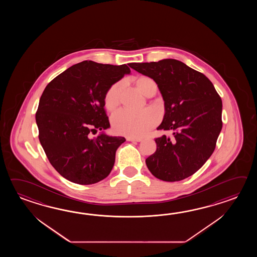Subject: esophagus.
I'll return each mask as SVG.
<instances>
[{
  "label": "esophagus",
  "mask_w": 257,
  "mask_h": 257,
  "mask_svg": "<svg viewBox=\"0 0 257 257\" xmlns=\"http://www.w3.org/2000/svg\"><path fill=\"white\" fill-rule=\"evenodd\" d=\"M126 141L127 142H142L141 138H133V137H126Z\"/></svg>",
  "instance_id": "34e87169"
}]
</instances>
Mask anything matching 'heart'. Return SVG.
<instances>
[{"mask_svg":"<svg viewBox=\"0 0 257 257\" xmlns=\"http://www.w3.org/2000/svg\"><path fill=\"white\" fill-rule=\"evenodd\" d=\"M138 89L148 96L157 85L152 78L139 77L136 80ZM122 82H116L107 90L104 95V105L106 109L112 111L119 104ZM158 115L153 110H143L141 112H132L130 110L120 109L111 116L113 130L121 135L142 137L146 135L150 130L158 123Z\"/></svg>","mask_w":257,"mask_h":257,"instance_id":"b5f03b06","label":"heart"}]
</instances>
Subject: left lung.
Returning a JSON list of instances; mask_svg holds the SVG:
<instances>
[{
    "instance_id": "8db88e82",
    "label": "left lung",
    "mask_w": 257,
    "mask_h": 257,
    "mask_svg": "<svg viewBox=\"0 0 257 257\" xmlns=\"http://www.w3.org/2000/svg\"><path fill=\"white\" fill-rule=\"evenodd\" d=\"M157 83L164 101L158 131L173 137L156 138V152L146 159L148 169L166 182L184 180L200 169L213 153L222 128V101L212 82L182 61L130 63Z\"/></svg>"
}]
</instances>
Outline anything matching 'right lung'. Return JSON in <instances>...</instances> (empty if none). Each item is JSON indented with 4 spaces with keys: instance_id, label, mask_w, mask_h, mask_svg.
I'll use <instances>...</instances> for the list:
<instances>
[{
    "instance_id": "1",
    "label": "right lung",
    "mask_w": 257,
    "mask_h": 257,
    "mask_svg": "<svg viewBox=\"0 0 257 257\" xmlns=\"http://www.w3.org/2000/svg\"><path fill=\"white\" fill-rule=\"evenodd\" d=\"M128 73L126 64L84 60L45 88L36 113L39 142L49 163L67 180L92 185L109 175L115 152L126 139L104 133L91 136L109 127L104 95Z\"/></svg>"
}]
</instances>
